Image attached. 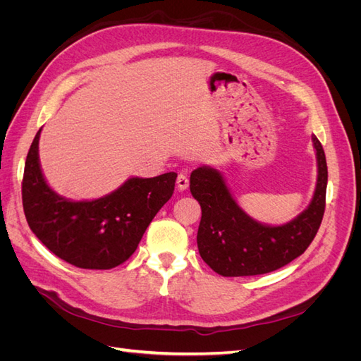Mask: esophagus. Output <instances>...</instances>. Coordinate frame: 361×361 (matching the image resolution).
<instances>
[{
  "mask_svg": "<svg viewBox=\"0 0 361 361\" xmlns=\"http://www.w3.org/2000/svg\"><path fill=\"white\" fill-rule=\"evenodd\" d=\"M176 185H178V188H179L180 191H185V190H187V188L190 187V179H188L187 174L180 173L179 176H178V179H176Z\"/></svg>",
  "mask_w": 361,
  "mask_h": 361,
  "instance_id": "obj_1",
  "label": "esophagus"
}]
</instances>
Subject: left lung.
Instances as JSON below:
<instances>
[{
    "instance_id": "obj_1",
    "label": "left lung",
    "mask_w": 361,
    "mask_h": 361,
    "mask_svg": "<svg viewBox=\"0 0 361 361\" xmlns=\"http://www.w3.org/2000/svg\"><path fill=\"white\" fill-rule=\"evenodd\" d=\"M318 159V182L307 209L281 226H267L247 215L226 187L223 174L211 167L191 173L190 190L202 206L197 247L202 259L223 277L259 276L301 256L318 233L329 170L321 141L312 137Z\"/></svg>"
}]
</instances>
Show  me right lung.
<instances>
[{"label": "right lung", "mask_w": 361, "mask_h": 361, "mask_svg": "<svg viewBox=\"0 0 361 361\" xmlns=\"http://www.w3.org/2000/svg\"><path fill=\"white\" fill-rule=\"evenodd\" d=\"M40 130L28 150L23 204L27 223L57 257L84 269H111L137 250L147 226L174 191V171L130 178L96 200L73 202L49 188L39 162Z\"/></svg>", "instance_id": "obj_1"}]
</instances>
